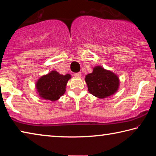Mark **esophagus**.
<instances>
[{
	"mask_svg": "<svg viewBox=\"0 0 156 156\" xmlns=\"http://www.w3.org/2000/svg\"><path fill=\"white\" fill-rule=\"evenodd\" d=\"M74 76H76V77H78V78H80V77H81V73H80V72L75 73H74Z\"/></svg>",
	"mask_w": 156,
	"mask_h": 156,
	"instance_id": "esophagus-1",
	"label": "esophagus"
}]
</instances>
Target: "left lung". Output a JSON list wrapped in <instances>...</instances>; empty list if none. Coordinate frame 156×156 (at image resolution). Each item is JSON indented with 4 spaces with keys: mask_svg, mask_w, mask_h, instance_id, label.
Masks as SVG:
<instances>
[{
    "mask_svg": "<svg viewBox=\"0 0 156 156\" xmlns=\"http://www.w3.org/2000/svg\"><path fill=\"white\" fill-rule=\"evenodd\" d=\"M85 81L89 93L100 98L113 95L119 86L118 76L101 67H95L93 72L86 76Z\"/></svg>",
    "mask_w": 156,
    "mask_h": 156,
    "instance_id": "obj_1",
    "label": "left lung"
}]
</instances>
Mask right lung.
Segmentation results:
<instances>
[{"mask_svg": "<svg viewBox=\"0 0 156 156\" xmlns=\"http://www.w3.org/2000/svg\"><path fill=\"white\" fill-rule=\"evenodd\" d=\"M70 78L69 74L63 76L56 71L42 76L36 83L39 95L42 98L51 101L58 100L65 94L66 85Z\"/></svg>", "mask_w": 156, "mask_h": 156, "instance_id": "1", "label": "right lung"}]
</instances>
